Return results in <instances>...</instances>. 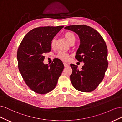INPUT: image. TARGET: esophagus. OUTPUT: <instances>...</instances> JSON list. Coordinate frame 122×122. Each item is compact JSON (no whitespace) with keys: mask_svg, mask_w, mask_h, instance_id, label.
<instances>
[{"mask_svg":"<svg viewBox=\"0 0 122 122\" xmlns=\"http://www.w3.org/2000/svg\"><path fill=\"white\" fill-rule=\"evenodd\" d=\"M64 65L65 66V67H68V66H69L68 64L66 63V62H64Z\"/></svg>","mask_w":122,"mask_h":122,"instance_id":"obj_1","label":"esophagus"}]
</instances>
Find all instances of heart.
<instances>
[{
    "label": "heart",
    "instance_id": "1",
    "mask_svg": "<svg viewBox=\"0 0 122 122\" xmlns=\"http://www.w3.org/2000/svg\"><path fill=\"white\" fill-rule=\"evenodd\" d=\"M64 36L66 40H67V41L69 43H70V42L72 41H75V40H76L75 36L74 34V33H73L72 32H71V31L66 32L64 35ZM55 42H56V40H55V38H54L53 39L51 43V46L52 48L55 47ZM57 57L59 58H60L61 60L64 61H68L70 59L69 55L68 53L64 52H61L59 53L57 55Z\"/></svg>",
    "mask_w": 122,
    "mask_h": 122
}]
</instances>
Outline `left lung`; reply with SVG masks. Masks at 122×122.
<instances>
[{
  "mask_svg": "<svg viewBox=\"0 0 122 122\" xmlns=\"http://www.w3.org/2000/svg\"><path fill=\"white\" fill-rule=\"evenodd\" d=\"M78 35L80 44L75 58L84 62L81 70L71 64L70 80L75 89L91 92L96 88L104 77L108 67L107 48L101 35L92 27L84 25H73L65 27Z\"/></svg>",
  "mask_w": 122,
  "mask_h": 122,
  "instance_id": "1",
  "label": "left lung"
}]
</instances>
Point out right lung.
<instances>
[{
    "label": "right lung",
    "instance_id": "right-lung-1",
    "mask_svg": "<svg viewBox=\"0 0 122 122\" xmlns=\"http://www.w3.org/2000/svg\"><path fill=\"white\" fill-rule=\"evenodd\" d=\"M64 27L44 26L32 29L26 35L17 51L18 66L25 83L35 93L45 94L56 86L63 71L62 61L55 58L50 65H45L44 54L51 49V43Z\"/></svg>",
    "mask_w": 122,
    "mask_h": 122
}]
</instances>
